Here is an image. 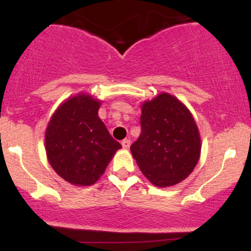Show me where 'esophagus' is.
Listing matches in <instances>:
<instances>
[{"label": "esophagus", "instance_id": "obj_1", "mask_svg": "<svg viewBox=\"0 0 251 251\" xmlns=\"http://www.w3.org/2000/svg\"><path fill=\"white\" fill-rule=\"evenodd\" d=\"M122 145L124 149H128L129 145H131V142H129V139H124L122 142Z\"/></svg>", "mask_w": 251, "mask_h": 251}]
</instances>
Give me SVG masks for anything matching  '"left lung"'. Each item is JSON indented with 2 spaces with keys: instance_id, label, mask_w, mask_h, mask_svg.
<instances>
[{
  "instance_id": "left-lung-1",
  "label": "left lung",
  "mask_w": 251,
  "mask_h": 251,
  "mask_svg": "<svg viewBox=\"0 0 251 251\" xmlns=\"http://www.w3.org/2000/svg\"><path fill=\"white\" fill-rule=\"evenodd\" d=\"M142 133L131 145L133 158L158 188L180 183L194 171L201 155V135L191 112L169 93L142 105Z\"/></svg>"
}]
</instances>
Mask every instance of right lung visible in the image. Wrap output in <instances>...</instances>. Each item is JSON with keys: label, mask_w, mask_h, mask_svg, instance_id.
<instances>
[{"label": "right lung", "mask_w": 251, "mask_h": 251, "mask_svg": "<svg viewBox=\"0 0 251 251\" xmlns=\"http://www.w3.org/2000/svg\"><path fill=\"white\" fill-rule=\"evenodd\" d=\"M100 105V100L87 93L68 98L46 128L48 162L60 177L74 185H93L122 149L98 117Z\"/></svg>", "instance_id": "1"}]
</instances>
